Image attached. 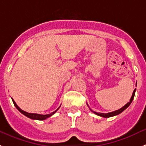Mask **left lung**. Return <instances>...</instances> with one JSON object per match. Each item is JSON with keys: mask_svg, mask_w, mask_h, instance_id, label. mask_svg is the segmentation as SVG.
I'll use <instances>...</instances> for the list:
<instances>
[{"mask_svg": "<svg viewBox=\"0 0 146 146\" xmlns=\"http://www.w3.org/2000/svg\"><path fill=\"white\" fill-rule=\"evenodd\" d=\"M135 91H136V89H135V90H134V92H133L132 96H131V98H130V101H129V102H128V103L126 104L125 106H123L122 108H120V110H116V111H111V112H109V113H98V112H96V111H92V110H90L92 111V112H93V113L96 114V115H98V116H101V117H112V116H115V115H119V114H120L121 112H122V111H123L124 110H126V109L127 108L129 105L131 104V103L132 102L133 99H134V94H135Z\"/></svg>", "mask_w": 146, "mask_h": 146, "instance_id": "obj_1", "label": "left lung"}]
</instances>
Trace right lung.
<instances>
[{"label": "right lung", "instance_id": "obj_1", "mask_svg": "<svg viewBox=\"0 0 146 146\" xmlns=\"http://www.w3.org/2000/svg\"><path fill=\"white\" fill-rule=\"evenodd\" d=\"M12 101H13L14 103V105L15 106V107L17 109V110H19V111L21 112L22 114H23L25 116H26V117H29V118L31 119H33V120H45V119H47L48 117H50L51 115H54L55 112H56V111H57L58 110H59V108L57 109V110H56V111H54V112H52V113L50 114H48V115H40V114H35V113H29V112H26V111H23V110H22L17 105V104L15 103V101H14L13 98H12Z\"/></svg>", "mask_w": 146, "mask_h": 146}]
</instances>
